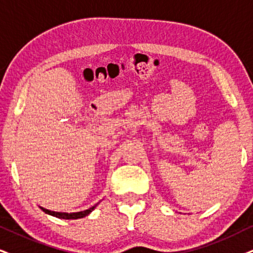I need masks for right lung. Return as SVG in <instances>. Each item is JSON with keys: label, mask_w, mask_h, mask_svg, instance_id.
<instances>
[{"label": "right lung", "mask_w": 253, "mask_h": 253, "mask_svg": "<svg viewBox=\"0 0 253 253\" xmlns=\"http://www.w3.org/2000/svg\"><path fill=\"white\" fill-rule=\"evenodd\" d=\"M95 206H97V204H95ZM95 206L92 207V208H89V209H87V210H84V211L70 212V213H69V212H56V211H51V210H47V209H45V208H42V207H40V208H41L42 210H43L44 212L47 213V215L55 216V217H57V218H63V219H78V218H83V217L87 216L88 213L91 212L92 210L94 209Z\"/></svg>", "instance_id": "obj_1"}]
</instances>
